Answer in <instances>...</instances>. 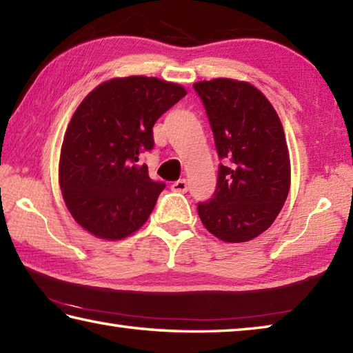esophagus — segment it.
I'll return each instance as SVG.
<instances>
[{"mask_svg":"<svg viewBox=\"0 0 353 353\" xmlns=\"http://www.w3.org/2000/svg\"><path fill=\"white\" fill-rule=\"evenodd\" d=\"M172 191H177V193H185L188 190V182L185 179H181V181H176L174 183L171 185Z\"/></svg>","mask_w":353,"mask_h":353,"instance_id":"34e87169","label":"esophagus"}]
</instances>
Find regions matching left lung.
Wrapping results in <instances>:
<instances>
[{"label": "left lung", "mask_w": 353, "mask_h": 353, "mask_svg": "<svg viewBox=\"0 0 353 353\" xmlns=\"http://www.w3.org/2000/svg\"><path fill=\"white\" fill-rule=\"evenodd\" d=\"M210 123L219 160L213 198L199 202L205 229L225 243L263 234L282 210L291 170L283 126L265 94L248 82L194 83Z\"/></svg>", "instance_id": "1"}]
</instances>
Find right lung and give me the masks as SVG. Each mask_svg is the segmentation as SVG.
I'll return each instance as SVG.
<instances>
[{
	"instance_id": "add662e5",
	"label": "right lung",
	"mask_w": 353,
	"mask_h": 353,
	"mask_svg": "<svg viewBox=\"0 0 353 353\" xmlns=\"http://www.w3.org/2000/svg\"><path fill=\"white\" fill-rule=\"evenodd\" d=\"M187 92L157 77L101 83L77 107L63 137L59 182L71 216L104 240H121L146 223L163 182L139 163L154 148L152 128Z\"/></svg>"
}]
</instances>
